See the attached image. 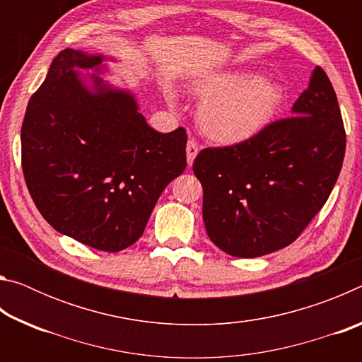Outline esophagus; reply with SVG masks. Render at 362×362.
I'll return each instance as SVG.
<instances>
[{"label":"esophagus","instance_id":"34e87169","mask_svg":"<svg viewBox=\"0 0 362 362\" xmlns=\"http://www.w3.org/2000/svg\"><path fill=\"white\" fill-rule=\"evenodd\" d=\"M198 151H199L198 144H196L193 139H189L188 144H187V161H188V166H192L196 155H198Z\"/></svg>","mask_w":362,"mask_h":362}]
</instances>
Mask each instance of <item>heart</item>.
<instances>
[{
    "label": "heart",
    "instance_id": "b5f03b06",
    "mask_svg": "<svg viewBox=\"0 0 362 362\" xmlns=\"http://www.w3.org/2000/svg\"><path fill=\"white\" fill-rule=\"evenodd\" d=\"M201 100L198 124L218 144H241L262 134L276 119L284 90L267 76L243 70L212 71L189 86ZM173 99V94H169Z\"/></svg>",
    "mask_w": 362,
    "mask_h": 362
}]
</instances>
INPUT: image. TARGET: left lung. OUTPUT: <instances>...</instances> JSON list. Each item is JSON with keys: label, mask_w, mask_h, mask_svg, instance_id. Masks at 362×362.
<instances>
[{"label": "left lung", "mask_w": 362, "mask_h": 362, "mask_svg": "<svg viewBox=\"0 0 362 362\" xmlns=\"http://www.w3.org/2000/svg\"><path fill=\"white\" fill-rule=\"evenodd\" d=\"M292 115L247 142L204 148L194 159L207 236L226 254L254 259L289 246L339 179L346 136L321 66Z\"/></svg>", "instance_id": "1"}]
</instances>
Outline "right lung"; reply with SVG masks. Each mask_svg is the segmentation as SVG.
Here are the masks:
<instances>
[{
  "label": "right lung",
  "mask_w": 362,
  "mask_h": 362,
  "mask_svg": "<svg viewBox=\"0 0 362 362\" xmlns=\"http://www.w3.org/2000/svg\"><path fill=\"white\" fill-rule=\"evenodd\" d=\"M107 60L76 49L52 60L23 118L22 170L52 228L119 252L144 235L159 194L185 170L187 132L155 131L132 93L81 75L103 73Z\"/></svg>",
  "instance_id": "1"
}]
</instances>
